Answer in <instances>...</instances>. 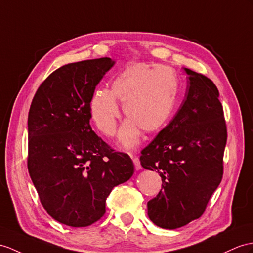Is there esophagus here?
Instances as JSON below:
<instances>
[{"mask_svg": "<svg viewBox=\"0 0 253 253\" xmlns=\"http://www.w3.org/2000/svg\"><path fill=\"white\" fill-rule=\"evenodd\" d=\"M133 163H134V166H135V169H136V170H138V169H141L140 161H139V159H138L137 157H134V158H133Z\"/></svg>", "mask_w": 253, "mask_h": 253, "instance_id": "obj_1", "label": "esophagus"}]
</instances>
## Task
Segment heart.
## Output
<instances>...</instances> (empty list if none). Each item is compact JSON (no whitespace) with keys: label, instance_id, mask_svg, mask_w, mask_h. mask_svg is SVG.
Wrapping results in <instances>:
<instances>
[{"label":"heart","instance_id":"heart-1","mask_svg":"<svg viewBox=\"0 0 253 253\" xmlns=\"http://www.w3.org/2000/svg\"><path fill=\"white\" fill-rule=\"evenodd\" d=\"M177 93L178 80L170 67L131 62L115 74L110 90L93 91L89 112L98 130L113 136L120 117L117 100L122 102L128 119L120 131V141L123 147L132 148L138 144L140 130L151 133L165 125L173 113Z\"/></svg>","mask_w":253,"mask_h":253}]
</instances>
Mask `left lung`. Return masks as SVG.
Returning <instances> with one entry per match:
<instances>
[{
  "instance_id": "1",
  "label": "left lung",
  "mask_w": 253,
  "mask_h": 253,
  "mask_svg": "<svg viewBox=\"0 0 253 253\" xmlns=\"http://www.w3.org/2000/svg\"><path fill=\"white\" fill-rule=\"evenodd\" d=\"M184 70L188 85L180 108L139 158L144 169L162 178V189L147 204L148 215L169 230L204 213L222 180L227 139L218 88L203 74Z\"/></svg>"
}]
</instances>
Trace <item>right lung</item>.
I'll list each match as a JSON object with an SVG mask.
<instances>
[{"label":"right lung","mask_w":253,"mask_h":253,"mask_svg":"<svg viewBox=\"0 0 253 253\" xmlns=\"http://www.w3.org/2000/svg\"><path fill=\"white\" fill-rule=\"evenodd\" d=\"M115 65L109 58L69 63L52 72L31 103L28 169L42 207L58 222L89 226L106 211L114 187L134 164L92 131L90 97Z\"/></svg>","instance_id":"right-lung-1"}]
</instances>
